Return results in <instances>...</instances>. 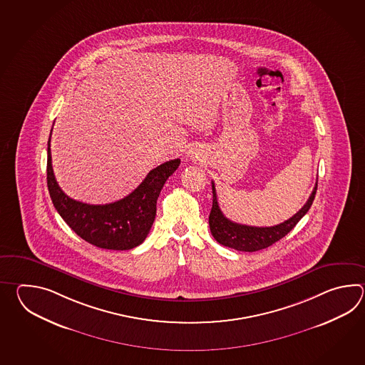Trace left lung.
<instances>
[{
	"label": "left lung",
	"mask_w": 365,
	"mask_h": 365,
	"mask_svg": "<svg viewBox=\"0 0 365 365\" xmlns=\"http://www.w3.org/2000/svg\"><path fill=\"white\" fill-rule=\"evenodd\" d=\"M211 184H212L211 185L212 186V207L209 217L211 235L219 244L228 248L241 250V252H257V250L267 248L274 242L283 239L299 223V220L308 212L317 192V181H316V185L310 194L309 200L294 217L284 220L283 223L272 225V227H253V225L235 223L225 217L217 203V190H215L214 181Z\"/></svg>",
	"instance_id": "1"
}]
</instances>
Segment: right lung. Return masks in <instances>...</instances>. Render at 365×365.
I'll return each instance as SVG.
<instances>
[{
  "label": "right lung",
  "instance_id": "obj_1",
  "mask_svg": "<svg viewBox=\"0 0 365 365\" xmlns=\"http://www.w3.org/2000/svg\"><path fill=\"white\" fill-rule=\"evenodd\" d=\"M179 165L180 159L158 165L137 189L120 201L88 205L70 198L57 184L51 158V135L48 140L47 184L53 206L79 237L98 248L129 250L145 241L155 220L160 190Z\"/></svg>",
  "mask_w": 365,
  "mask_h": 365
}]
</instances>
